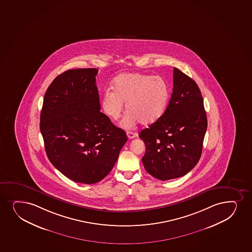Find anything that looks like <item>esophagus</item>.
<instances>
[{
	"instance_id": "obj_1",
	"label": "esophagus",
	"mask_w": 252,
	"mask_h": 252,
	"mask_svg": "<svg viewBox=\"0 0 252 252\" xmlns=\"http://www.w3.org/2000/svg\"><path fill=\"white\" fill-rule=\"evenodd\" d=\"M126 135H127L128 138H129V139H132V138H135V137L137 136V133H136V132H132V131H127V132H126Z\"/></svg>"
}]
</instances>
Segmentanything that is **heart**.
I'll return each instance as SVG.
<instances>
[{
    "mask_svg": "<svg viewBox=\"0 0 252 252\" xmlns=\"http://www.w3.org/2000/svg\"><path fill=\"white\" fill-rule=\"evenodd\" d=\"M114 92L108 90L101 100L104 114L113 121L120 118L124 104L127 114L123 125L130 127L137 122L150 125L163 116L169 100V87L165 79L158 76L139 72L124 73L116 77Z\"/></svg>",
    "mask_w": 252,
    "mask_h": 252,
    "instance_id": "obj_1",
    "label": "heart"
}]
</instances>
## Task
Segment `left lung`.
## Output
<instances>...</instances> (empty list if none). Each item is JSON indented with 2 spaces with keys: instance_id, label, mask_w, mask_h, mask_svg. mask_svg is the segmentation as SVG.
I'll return each mask as SVG.
<instances>
[{
  "instance_id": "left-lung-1",
  "label": "left lung",
  "mask_w": 252,
  "mask_h": 252,
  "mask_svg": "<svg viewBox=\"0 0 252 252\" xmlns=\"http://www.w3.org/2000/svg\"><path fill=\"white\" fill-rule=\"evenodd\" d=\"M168 107L157 122L139 133L146 171L160 181L181 177L198 163L207 130L203 98L195 81L174 68Z\"/></svg>"
}]
</instances>
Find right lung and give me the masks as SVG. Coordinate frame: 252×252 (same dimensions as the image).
Listing matches in <instances>:
<instances>
[{
    "mask_svg": "<svg viewBox=\"0 0 252 252\" xmlns=\"http://www.w3.org/2000/svg\"><path fill=\"white\" fill-rule=\"evenodd\" d=\"M98 69H71L57 76L45 93L40 131L48 158L78 183L102 181L127 141L124 130L100 112Z\"/></svg>",
    "mask_w": 252,
    "mask_h": 252,
    "instance_id": "add662e5",
    "label": "right lung"
}]
</instances>
